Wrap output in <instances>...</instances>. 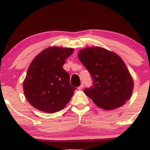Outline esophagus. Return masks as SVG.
<instances>
[{
    "label": "esophagus",
    "instance_id": "34e87169",
    "mask_svg": "<svg viewBox=\"0 0 150 150\" xmlns=\"http://www.w3.org/2000/svg\"><path fill=\"white\" fill-rule=\"evenodd\" d=\"M83 87H84V85H83V84H81L80 86H79V87H78V89H79V90H80V89H82V88H83Z\"/></svg>",
    "mask_w": 150,
    "mask_h": 150
}]
</instances>
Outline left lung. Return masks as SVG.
I'll list each match as a JSON object with an SVG mask.
<instances>
[{"label":"left lung","instance_id":"1","mask_svg":"<svg viewBox=\"0 0 150 150\" xmlns=\"http://www.w3.org/2000/svg\"><path fill=\"white\" fill-rule=\"evenodd\" d=\"M78 58L93 80L92 87L84 92L97 106L112 110L130 99L133 80L119 56L96 46L80 50Z\"/></svg>","mask_w":150,"mask_h":150}]
</instances>
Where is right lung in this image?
Masks as SVG:
<instances>
[{
  "label": "right lung",
  "mask_w": 150,
  "mask_h": 150,
  "mask_svg": "<svg viewBox=\"0 0 150 150\" xmlns=\"http://www.w3.org/2000/svg\"><path fill=\"white\" fill-rule=\"evenodd\" d=\"M74 49L51 46L37 55L23 82L28 102L39 111L56 113L69 102L76 89L70 84V75L63 69L65 60Z\"/></svg>",
  "instance_id": "add662e5"
}]
</instances>
